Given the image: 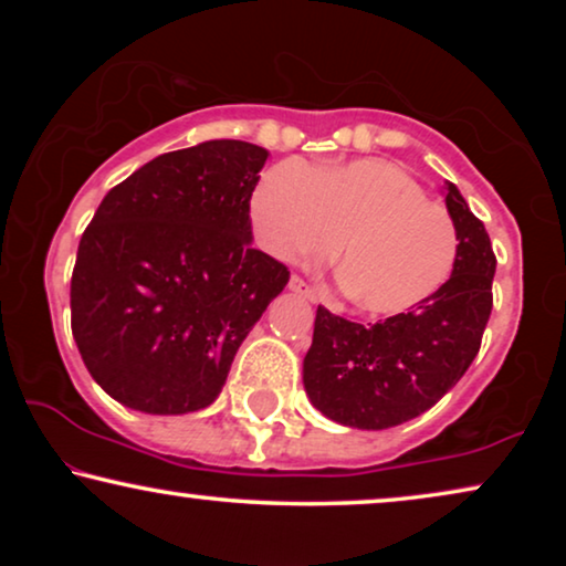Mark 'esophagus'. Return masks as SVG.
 I'll return each mask as SVG.
<instances>
[{"label": "esophagus", "mask_w": 566, "mask_h": 566, "mask_svg": "<svg viewBox=\"0 0 566 566\" xmlns=\"http://www.w3.org/2000/svg\"><path fill=\"white\" fill-rule=\"evenodd\" d=\"M289 289L293 291V293H298V296H304L306 301H312V304H316V291L312 289V285H306L304 281H301L298 275H293L291 281H289Z\"/></svg>", "instance_id": "1"}]
</instances>
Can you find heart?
<instances>
[{
    "label": "heart",
    "mask_w": 566,
    "mask_h": 566,
    "mask_svg": "<svg viewBox=\"0 0 566 566\" xmlns=\"http://www.w3.org/2000/svg\"><path fill=\"white\" fill-rule=\"evenodd\" d=\"M250 211L260 242L283 262L337 252L345 296L370 316H401L443 289L461 237L422 185L381 159L329 161L314 172L283 161L260 177Z\"/></svg>",
    "instance_id": "b5f03b06"
}]
</instances>
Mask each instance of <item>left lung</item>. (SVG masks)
<instances>
[{"label": "left lung", "mask_w": 566, "mask_h": 566, "mask_svg": "<svg viewBox=\"0 0 566 566\" xmlns=\"http://www.w3.org/2000/svg\"><path fill=\"white\" fill-rule=\"evenodd\" d=\"M443 196L461 247L451 277L436 296L370 327L316 308L304 389L332 422L386 430L415 420L451 391L476 358L492 312L497 260L484 223L471 213L461 190L446 182Z\"/></svg>", "instance_id": "left-lung-1"}]
</instances>
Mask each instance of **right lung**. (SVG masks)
<instances>
[{
  "instance_id": "obj_1",
  "label": "right lung",
  "mask_w": 566,
  "mask_h": 566,
  "mask_svg": "<svg viewBox=\"0 0 566 566\" xmlns=\"http://www.w3.org/2000/svg\"><path fill=\"white\" fill-rule=\"evenodd\" d=\"M270 157L213 138L146 161L107 192L72 275V332L90 376L123 407L198 412L289 268L252 247L250 198Z\"/></svg>"
}]
</instances>
